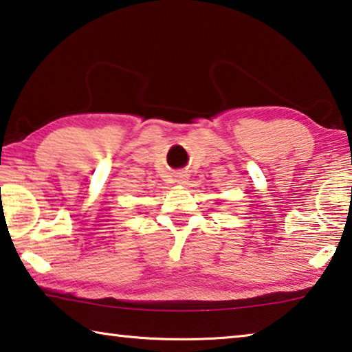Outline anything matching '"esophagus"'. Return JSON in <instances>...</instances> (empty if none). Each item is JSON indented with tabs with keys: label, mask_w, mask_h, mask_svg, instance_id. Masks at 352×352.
Masks as SVG:
<instances>
[{
	"label": "esophagus",
	"mask_w": 352,
	"mask_h": 352,
	"mask_svg": "<svg viewBox=\"0 0 352 352\" xmlns=\"http://www.w3.org/2000/svg\"><path fill=\"white\" fill-rule=\"evenodd\" d=\"M186 180H188V175L186 174H180V175H178V178H177V183H180V185H185Z\"/></svg>",
	"instance_id": "1"
}]
</instances>
